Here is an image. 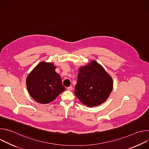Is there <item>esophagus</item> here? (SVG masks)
Here are the masks:
<instances>
[{
	"label": "esophagus",
	"mask_w": 149,
	"mask_h": 149,
	"mask_svg": "<svg viewBox=\"0 0 149 149\" xmlns=\"http://www.w3.org/2000/svg\"><path fill=\"white\" fill-rule=\"evenodd\" d=\"M67 90L69 91H71L72 90V86H70L68 87H67Z\"/></svg>",
	"instance_id": "obj_1"
}]
</instances>
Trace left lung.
<instances>
[{
	"label": "left lung",
	"instance_id": "obj_1",
	"mask_svg": "<svg viewBox=\"0 0 149 149\" xmlns=\"http://www.w3.org/2000/svg\"><path fill=\"white\" fill-rule=\"evenodd\" d=\"M113 87L111 77L95 61L79 68L75 94L87 107H93L105 102Z\"/></svg>",
	"mask_w": 149,
	"mask_h": 149
}]
</instances>
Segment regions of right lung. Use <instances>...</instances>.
Here are the masks:
<instances>
[{"instance_id": "obj_1", "label": "right lung", "mask_w": 149, "mask_h": 149, "mask_svg": "<svg viewBox=\"0 0 149 149\" xmlns=\"http://www.w3.org/2000/svg\"><path fill=\"white\" fill-rule=\"evenodd\" d=\"M55 68L51 62H41L28 75V91L32 98L40 104L52 102L65 90Z\"/></svg>"}]
</instances>
